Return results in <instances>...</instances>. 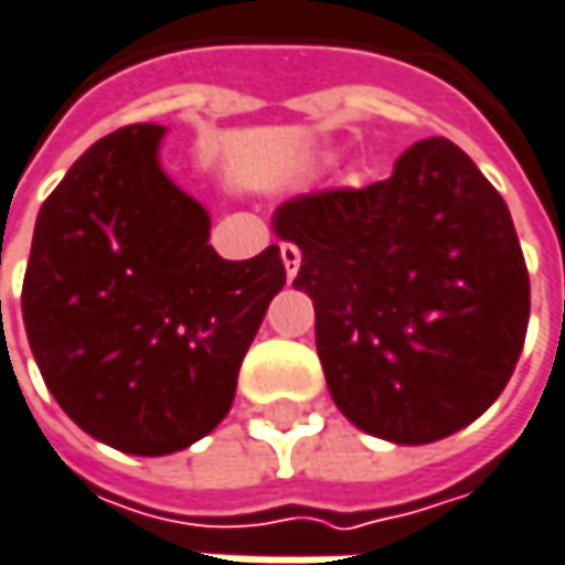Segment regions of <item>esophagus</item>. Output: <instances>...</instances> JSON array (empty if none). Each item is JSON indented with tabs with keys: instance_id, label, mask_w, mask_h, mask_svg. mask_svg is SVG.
<instances>
[{
	"instance_id": "1",
	"label": "esophagus",
	"mask_w": 565,
	"mask_h": 565,
	"mask_svg": "<svg viewBox=\"0 0 565 565\" xmlns=\"http://www.w3.org/2000/svg\"><path fill=\"white\" fill-rule=\"evenodd\" d=\"M281 262H284V271H287V281H294V278H297V268H300V249H297V246H290V243H284Z\"/></svg>"
}]
</instances>
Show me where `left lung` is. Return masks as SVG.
Instances as JSON below:
<instances>
[{
  "mask_svg": "<svg viewBox=\"0 0 565 565\" xmlns=\"http://www.w3.org/2000/svg\"><path fill=\"white\" fill-rule=\"evenodd\" d=\"M300 249L316 351L335 406L393 445H431L505 390L531 284L502 194L445 137L418 140L367 188L300 194L275 211Z\"/></svg>",
  "mask_w": 565,
  "mask_h": 565,
  "instance_id": "1",
  "label": "left lung"
}]
</instances>
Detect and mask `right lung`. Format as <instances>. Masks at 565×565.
Segmentation results:
<instances>
[{
  "mask_svg": "<svg viewBox=\"0 0 565 565\" xmlns=\"http://www.w3.org/2000/svg\"><path fill=\"white\" fill-rule=\"evenodd\" d=\"M166 127L130 124L44 201L21 287L41 377L102 445L162 457L211 435L284 287L278 246L214 252L211 214L159 166Z\"/></svg>",
  "mask_w": 565,
  "mask_h": 565,
  "instance_id": "1",
  "label": "right lung"
}]
</instances>
